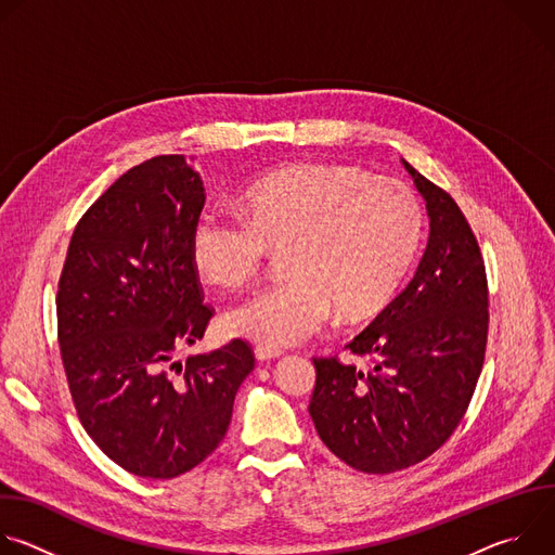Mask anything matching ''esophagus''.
Instances as JSON below:
<instances>
[{"label":"esophagus","mask_w":555,"mask_h":555,"mask_svg":"<svg viewBox=\"0 0 555 555\" xmlns=\"http://www.w3.org/2000/svg\"><path fill=\"white\" fill-rule=\"evenodd\" d=\"M281 356H283L281 349H272V347H266V345H259V347L255 349V358H257L259 362H270V360H276V358H281Z\"/></svg>","instance_id":"obj_1"}]
</instances>
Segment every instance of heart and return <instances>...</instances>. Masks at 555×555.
<instances>
[{"instance_id":"1","label":"heart","mask_w":555,"mask_h":555,"mask_svg":"<svg viewBox=\"0 0 555 555\" xmlns=\"http://www.w3.org/2000/svg\"><path fill=\"white\" fill-rule=\"evenodd\" d=\"M246 217L206 210L191 232V257L212 285L240 287L272 253L289 281L255 292L223 315L234 338L272 349L377 315L400 292L424 236V210L402 182L349 165L302 163L255 180L240 197Z\"/></svg>"}]
</instances>
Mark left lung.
I'll return each mask as SVG.
<instances>
[{
    "instance_id": "left-lung-1",
    "label": "left lung",
    "mask_w": 555,
    "mask_h": 555,
    "mask_svg": "<svg viewBox=\"0 0 555 555\" xmlns=\"http://www.w3.org/2000/svg\"><path fill=\"white\" fill-rule=\"evenodd\" d=\"M430 219L409 287L347 347L369 366L313 358L309 415L323 443L366 474L411 467L454 433L488 343L483 257L456 202L402 160Z\"/></svg>"
}]
</instances>
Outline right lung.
<instances>
[{
  "label": "right lung",
  "instance_id": "right-lung-1",
  "mask_svg": "<svg viewBox=\"0 0 555 555\" xmlns=\"http://www.w3.org/2000/svg\"><path fill=\"white\" fill-rule=\"evenodd\" d=\"M204 199L184 155L151 157L76 223L59 279V345L78 420L114 463L144 479L199 465L255 369L244 340L173 362L212 315L191 257Z\"/></svg>",
  "mask_w": 555,
  "mask_h": 555
}]
</instances>
